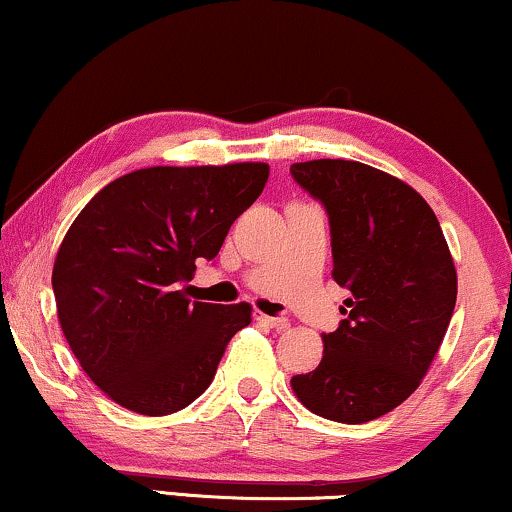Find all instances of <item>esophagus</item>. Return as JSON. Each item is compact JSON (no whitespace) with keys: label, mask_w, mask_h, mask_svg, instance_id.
I'll return each instance as SVG.
<instances>
[{"label":"esophagus","mask_w":512,"mask_h":512,"mask_svg":"<svg viewBox=\"0 0 512 512\" xmlns=\"http://www.w3.org/2000/svg\"><path fill=\"white\" fill-rule=\"evenodd\" d=\"M257 321L264 323V326H269V328H276V331H286V328L290 326L286 316H267V314H257Z\"/></svg>","instance_id":"34e87169"}]
</instances>
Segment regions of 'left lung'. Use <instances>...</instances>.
<instances>
[{
  "instance_id": "left-lung-1",
  "label": "left lung",
  "mask_w": 512,
  "mask_h": 512,
  "mask_svg": "<svg viewBox=\"0 0 512 512\" xmlns=\"http://www.w3.org/2000/svg\"><path fill=\"white\" fill-rule=\"evenodd\" d=\"M290 174L326 208L333 278L347 290L323 359L293 375L316 416L368 423L409 399L456 307V267L435 212L392 174L354 160L295 163Z\"/></svg>"
}]
</instances>
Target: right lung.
Here are the masks:
<instances>
[{
  "label": "right lung",
  "mask_w": 512,
  "mask_h": 512,
  "mask_svg": "<svg viewBox=\"0 0 512 512\" xmlns=\"http://www.w3.org/2000/svg\"><path fill=\"white\" fill-rule=\"evenodd\" d=\"M269 165L146 167L84 205L58 248L51 286L82 371L115 404L170 416L208 390L252 307L191 302L196 262L215 260L255 203Z\"/></svg>",
  "instance_id": "right-lung-1"
}]
</instances>
